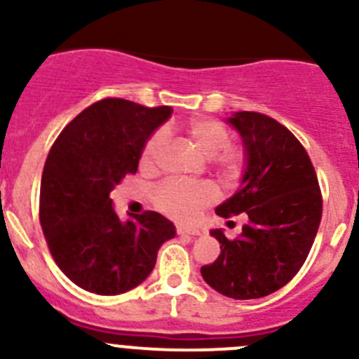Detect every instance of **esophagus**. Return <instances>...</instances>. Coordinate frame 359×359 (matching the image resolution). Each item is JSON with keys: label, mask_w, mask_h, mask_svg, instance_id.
<instances>
[{"label": "esophagus", "mask_w": 359, "mask_h": 359, "mask_svg": "<svg viewBox=\"0 0 359 359\" xmlns=\"http://www.w3.org/2000/svg\"><path fill=\"white\" fill-rule=\"evenodd\" d=\"M177 234H189V236H198L201 234V229L198 227H187V226H177Z\"/></svg>", "instance_id": "esophagus-1"}]
</instances>
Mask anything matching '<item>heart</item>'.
<instances>
[{
	"instance_id": "1",
	"label": "heart",
	"mask_w": 359,
	"mask_h": 359,
	"mask_svg": "<svg viewBox=\"0 0 359 359\" xmlns=\"http://www.w3.org/2000/svg\"><path fill=\"white\" fill-rule=\"evenodd\" d=\"M186 133L196 149L205 158H210L213 172L222 180H233L243 172L247 165V151L241 146L231 144V132L224 123L215 119H191L186 125ZM165 133L154 132L146 140L140 153V168L153 170L156 165ZM154 205L177 220L193 219L201 206L213 200V189L208 184H182L166 180L156 187L153 194Z\"/></svg>"
}]
</instances>
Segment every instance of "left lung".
<instances>
[{
    "mask_svg": "<svg viewBox=\"0 0 359 359\" xmlns=\"http://www.w3.org/2000/svg\"><path fill=\"white\" fill-rule=\"evenodd\" d=\"M229 123L247 151L241 187L215 208L248 222L234 240L210 231L220 243L215 262L201 267L213 290L231 299H260L288 283L316 238L323 200L309 154L287 126L260 112H236Z\"/></svg>",
    "mask_w": 359,
    "mask_h": 359,
    "instance_id": "8db88e82",
    "label": "left lung"
}]
</instances>
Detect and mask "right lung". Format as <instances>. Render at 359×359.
<instances>
[{
    "label": "right lung",
    "instance_id": "add662e5",
    "mask_svg": "<svg viewBox=\"0 0 359 359\" xmlns=\"http://www.w3.org/2000/svg\"><path fill=\"white\" fill-rule=\"evenodd\" d=\"M172 107L102 99L79 112L50 149L41 175L39 222L57 266L79 288L118 295L142 283L175 226L158 212L121 222L109 193L137 173L151 133Z\"/></svg>",
    "mask_w": 359,
    "mask_h": 359
}]
</instances>
